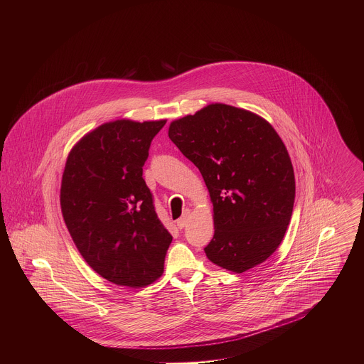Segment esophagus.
<instances>
[{
  "mask_svg": "<svg viewBox=\"0 0 364 364\" xmlns=\"http://www.w3.org/2000/svg\"><path fill=\"white\" fill-rule=\"evenodd\" d=\"M188 215H190V211L188 210H186L184 211V214L176 221V225H177V228L178 229H183L184 226L187 225V221H188Z\"/></svg>",
  "mask_w": 364,
  "mask_h": 364,
  "instance_id": "esophagus-1",
  "label": "esophagus"
}]
</instances>
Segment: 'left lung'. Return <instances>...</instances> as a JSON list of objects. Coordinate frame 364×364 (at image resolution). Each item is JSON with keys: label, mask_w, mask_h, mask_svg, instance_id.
Segmentation results:
<instances>
[{"label": "left lung", "mask_w": 364, "mask_h": 364, "mask_svg": "<svg viewBox=\"0 0 364 364\" xmlns=\"http://www.w3.org/2000/svg\"><path fill=\"white\" fill-rule=\"evenodd\" d=\"M169 138L200 171L214 211L208 259L242 273L282 242L294 202L292 162L274 128L229 105H208L171 124Z\"/></svg>", "instance_id": "1"}]
</instances>
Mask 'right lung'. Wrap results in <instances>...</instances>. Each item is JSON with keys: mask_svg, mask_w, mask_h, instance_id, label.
<instances>
[{"mask_svg": "<svg viewBox=\"0 0 364 364\" xmlns=\"http://www.w3.org/2000/svg\"><path fill=\"white\" fill-rule=\"evenodd\" d=\"M165 122H106L72 149L63 174L60 200L72 240L100 276L122 287L161 277L172 242L143 178Z\"/></svg>", "mask_w": 364, "mask_h": 364, "instance_id": "obj_1", "label": "right lung"}]
</instances>
